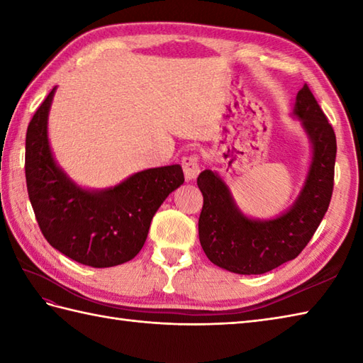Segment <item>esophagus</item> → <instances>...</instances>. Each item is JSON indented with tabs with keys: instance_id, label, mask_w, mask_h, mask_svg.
<instances>
[{
	"instance_id": "obj_1",
	"label": "esophagus",
	"mask_w": 363,
	"mask_h": 363,
	"mask_svg": "<svg viewBox=\"0 0 363 363\" xmlns=\"http://www.w3.org/2000/svg\"><path fill=\"white\" fill-rule=\"evenodd\" d=\"M182 169H184V176H186L187 182L196 179V176L199 174V160H198V157L196 156L182 157Z\"/></svg>"
}]
</instances>
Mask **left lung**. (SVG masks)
Wrapping results in <instances>:
<instances>
[{"label": "left lung", "instance_id": "8db88e82", "mask_svg": "<svg viewBox=\"0 0 363 363\" xmlns=\"http://www.w3.org/2000/svg\"><path fill=\"white\" fill-rule=\"evenodd\" d=\"M291 115L309 138L312 160L295 203L276 218L259 220L245 215L217 172L204 169L198 176L204 198L198 221L199 242L207 259L230 273L264 274L295 259L329 207L337 142L333 126L307 84L298 91Z\"/></svg>", "mask_w": 363, "mask_h": 363}]
</instances>
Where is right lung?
Returning <instances> with one entry per match:
<instances>
[{
  "mask_svg": "<svg viewBox=\"0 0 363 363\" xmlns=\"http://www.w3.org/2000/svg\"><path fill=\"white\" fill-rule=\"evenodd\" d=\"M54 87L26 133V186L48 243L82 265L115 267L143 248L151 220L165 198L184 184L181 165L148 168L101 190L78 186L52 156L48 115Z\"/></svg>",
  "mask_w": 363,
  "mask_h": 363,
  "instance_id": "right-lung-1",
  "label": "right lung"
}]
</instances>
